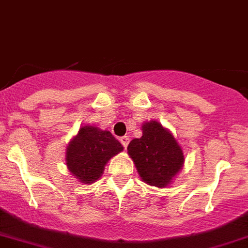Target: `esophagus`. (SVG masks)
<instances>
[{
  "mask_svg": "<svg viewBox=\"0 0 248 248\" xmlns=\"http://www.w3.org/2000/svg\"><path fill=\"white\" fill-rule=\"evenodd\" d=\"M120 143H122V145L124 148L128 147V144H129V138H128V137H122V138H120Z\"/></svg>",
  "mask_w": 248,
  "mask_h": 248,
  "instance_id": "obj_1",
  "label": "esophagus"
}]
</instances>
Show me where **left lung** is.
<instances>
[{
    "label": "left lung",
    "mask_w": 248,
    "mask_h": 248,
    "mask_svg": "<svg viewBox=\"0 0 248 248\" xmlns=\"http://www.w3.org/2000/svg\"><path fill=\"white\" fill-rule=\"evenodd\" d=\"M141 132L140 138L129 143V156L141 181L154 187H167L183 168V150L172 132L156 120L143 123Z\"/></svg>",
    "instance_id": "left-lung-1"
}]
</instances>
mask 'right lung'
<instances>
[{"label":"right lung","mask_w":248,"mask_h":248,"mask_svg":"<svg viewBox=\"0 0 248 248\" xmlns=\"http://www.w3.org/2000/svg\"><path fill=\"white\" fill-rule=\"evenodd\" d=\"M123 149L109 130L82 125L69 141L65 160L67 169L78 181L92 185L100 178L107 163Z\"/></svg>","instance_id":"obj_1"}]
</instances>
